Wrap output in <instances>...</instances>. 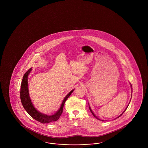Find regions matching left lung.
<instances>
[{
  "label": "left lung",
  "instance_id": "obj_1",
  "mask_svg": "<svg viewBox=\"0 0 148 148\" xmlns=\"http://www.w3.org/2000/svg\"><path fill=\"white\" fill-rule=\"evenodd\" d=\"M89 109H90V112H91V113H92V115H93V116H94V117H95V118H97V119L100 120V119H99L98 118V117H97V116H95V114H94V113H92V110H91V109H90V107H89ZM127 108H126V109H125V110H127ZM125 111H124V112H123V113H122V114H121V115H120L119 116H121V115H122V114H123V113H124V112H125ZM119 116H118V118H119ZM102 121H104V120H102Z\"/></svg>",
  "mask_w": 148,
  "mask_h": 148
}]
</instances>
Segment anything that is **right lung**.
Listing matches in <instances>:
<instances>
[{
  "label": "right lung",
  "instance_id": "1",
  "mask_svg": "<svg viewBox=\"0 0 148 148\" xmlns=\"http://www.w3.org/2000/svg\"><path fill=\"white\" fill-rule=\"evenodd\" d=\"M32 71V69H29L27 71L25 74L24 75L22 82H21V91H20V97L21 100V104L23 106L25 110L27 112V113L34 119L36 121L43 123H48L52 121H55L59 119L60 115L63 113V106L65 102L66 101V99L68 98L71 94L73 92V90H71L65 97L64 99L63 103L60 106V109L58 110V111L56 112V114L52 115H48L45 114H42V113H39L38 111H37L34 107L33 105L32 104V103L30 100V99L29 97L28 92V75L30 72Z\"/></svg>",
  "mask_w": 148,
  "mask_h": 148
}]
</instances>
